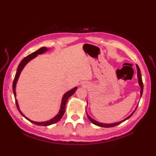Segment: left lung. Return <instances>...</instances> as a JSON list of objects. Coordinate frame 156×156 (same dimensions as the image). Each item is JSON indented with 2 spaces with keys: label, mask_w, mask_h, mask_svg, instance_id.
Returning <instances> with one entry per match:
<instances>
[{
  "label": "left lung",
  "mask_w": 156,
  "mask_h": 156,
  "mask_svg": "<svg viewBox=\"0 0 156 156\" xmlns=\"http://www.w3.org/2000/svg\"><path fill=\"white\" fill-rule=\"evenodd\" d=\"M136 68H137V79H138V84L139 85H140V88H141V91H140V98L142 96V94H143V90H144V85H143V82H142V78H141V71H140V68H139V66L136 64ZM87 104H88V102H87ZM138 107V105H137V107H135V110L133 111V112H131V114L130 115H129L128 117L127 118H125V119H123V120H122L121 121H119V122H112V123H103V122H98L97 121L94 120V119H92L91 117H90L87 113V117L88 118L89 120L90 121V122H92V123L94 124L95 125H97V126H99V127H115V126H117L119 124H121V122H124L125 121L127 120L128 119L130 118L132 115H133V114L135 112V110L137 109V107Z\"/></svg>",
  "instance_id": "left-lung-1"
}]
</instances>
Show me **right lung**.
<instances>
[{
    "mask_svg": "<svg viewBox=\"0 0 156 156\" xmlns=\"http://www.w3.org/2000/svg\"><path fill=\"white\" fill-rule=\"evenodd\" d=\"M49 48L48 49V48H45V47H42L40 49H39L37 51H36L34 53H32V54H29V55H27V57H25L24 59H23V60L21 62H20V64L18 66L17 70H16V75H15V79H14V81H13V84H12V90H13V93H14L15 98H16V83H17V81L19 80L20 74H21L22 70L23 69V68H24L25 66H26V64H27V63L30 62L31 60H32L33 59H34L35 58L37 57L38 55L45 54L46 51H49ZM77 88H78V87H76L74 88H72V89H71V90H69V91L66 92V93L64 94V96H63L62 98L61 106H60V108H59L58 114L56 115L54 117H53L51 119H50V120H49V121H42V122H37V121H34L31 120V119H29V118L26 117V116L23 113L21 110H20L19 106V104H18V101H17V100H16V99H15L16 107H17L18 111H19L20 113H21V115H23V117H24L26 119H27L28 121L31 122L32 123H34L35 125H41V126L51 125L52 124H54V123H55V122H58L62 119V117H63V115H64L65 111H66V102H67L68 98L70 97L72 95L74 94V92H76V90H77Z\"/></svg>",
    "mask_w": 156,
    "mask_h": 156,
    "instance_id": "obj_1",
    "label": "right lung"
}]
</instances>
